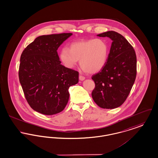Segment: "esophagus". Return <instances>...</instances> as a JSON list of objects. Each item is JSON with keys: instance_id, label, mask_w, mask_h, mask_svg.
Masks as SVG:
<instances>
[{"instance_id": "34e87169", "label": "esophagus", "mask_w": 158, "mask_h": 158, "mask_svg": "<svg viewBox=\"0 0 158 158\" xmlns=\"http://www.w3.org/2000/svg\"><path fill=\"white\" fill-rule=\"evenodd\" d=\"M85 77L84 76H82V75H80V76H79V80H80V81H82L85 80Z\"/></svg>"}]
</instances>
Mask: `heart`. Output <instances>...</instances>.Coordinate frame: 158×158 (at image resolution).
<instances>
[{
    "mask_svg": "<svg viewBox=\"0 0 158 158\" xmlns=\"http://www.w3.org/2000/svg\"><path fill=\"white\" fill-rule=\"evenodd\" d=\"M109 49L107 43L101 39L82 40L72 42L60 51L59 57L66 67L73 69L79 60L85 72L96 73L107 63Z\"/></svg>",
    "mask_w": 158,
    "mask_h": 158,
    "instance_id": "1",
    "label": "heart"
}]
</instances>
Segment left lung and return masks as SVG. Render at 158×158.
I'll return each instance as SVG.
<instances>
[{"mask_svg": "<svg viewBox=\"0 0 158 158\" xmlns=\"http://www.w3.org/2000/svg\"><path fill=\"white\" fill-rule=\"evenodd\" d=\"M97 36L109 37L112 43L105 67L92 76L95 85L92 97L102 109H115L125 102L135 82L136 54L128 40L116 31H109Z\"/></svg>", "mask_w": 158, "mask_h": 158, "instance_id": "obj_1", "label": "left lung"}]
</instances>
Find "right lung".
Returning <instances> with one entry per match:
<instances>
[{
	"label": "right lung",
	"mask_w": 158,
	"mask_h": 158,
	"mask_svg": "<svg viewBox=\"0 0 158 158\" xmlns=\"http://www.w3.org/2000/svg\"><path fill=\"white\" fill-rule=\"evenodd\" d=\"M72 33L39 36L23 51L19 82L26 99L35 111L52 115L63 111L70 86L77 84L79 72L61 64L57 49Z\"/></svg>",
	"instance_id": "add662e5"
}]
</instances>
